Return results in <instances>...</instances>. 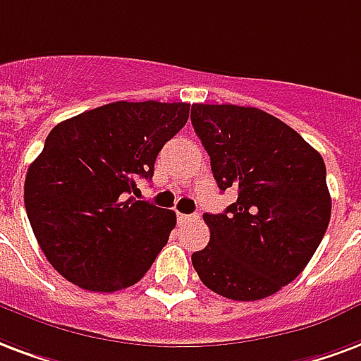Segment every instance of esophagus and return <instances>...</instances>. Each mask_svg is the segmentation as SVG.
<instances>
[{"instance_id":"1","label":"esophagus","mask_w":361,"mask_h":361,"mask_svg":"<svg viewBox=\"0 0 361 361\" xmlns=\"http://www.w3.org/2000/svg\"><path fill=\"white\" fill-rule=\"evenodd\" d=\"M197 218H199L197 214H178V221H180V224H185V221L197 220Z\"/></svg>"}]
</instances>
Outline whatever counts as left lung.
I'll return each instance as SVG.
<instances>
[{"mask_svg":"<svg viewBox=\"0 0 361 361\" xmlns=\"http://www.w3.org/2000/svg\"><path fill=\"white\" fill-rule=\"evenodd\" d=\"M195 133L218 188H237L224 214H204L210 241L193 252L208 289L231 300H260L310 262L331 218L325 162L276 116L255 106H191Z\"/></svg>","mask_w":361,"mask_h":361,"instance_id":"1","label":"left lung"}]
</instances>
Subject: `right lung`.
Instances as JSON below:
<instances>
[{
  "label": "right lung",
  "instance_id": "add662e5",
  "mask_svg": "<svg viewBox=\"0 0 361 361\" xmlns=\"http://www.w3.org/2000/svg\"><path fill=\"white\" fill-rule=\"evenodd\" d=\"M189 103L116 101L53 128L24 180V207L45 258L85 290L132 287L168 243L176 212L132 197Z\"/></svg>",
  "mask_w": 361,
  "mask_h": 361
}]
</instances>
